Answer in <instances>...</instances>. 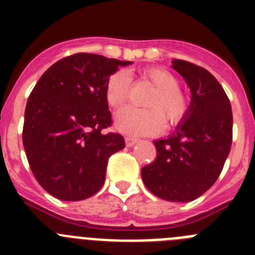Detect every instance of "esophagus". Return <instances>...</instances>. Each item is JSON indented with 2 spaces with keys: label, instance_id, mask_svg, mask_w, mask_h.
I'll use <instances>...</instances> for the list:
<instances>
[{
  "label": "esophagus",
  "instance_id": "1",
  "mask_svg": "<svg viewBox=\"0 0 255 255\" xmlns=\"http://www.w3.org/2000/svg\"><path fill=\"white\" fill-rule=\"evenodd\" d=\"M125 141H126V145H128V147H132L134 144L138 143V139L132 138V136H126Z\"/></svg>",
  "mask_w": 255,
  "mask_h": 255
}]
</instances>
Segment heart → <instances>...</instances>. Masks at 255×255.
Segmentation results:
<instances>
[{
  "label": "heart",
  "mask_w": 255,
  "mask_h": 255,
  "mask_svg": "<svg viewBox=\"0 0 255 255\" xmlns=\"http://www.w3.org/2000/svg\"><path fill=\"white\" fill-rule=\"evenodd\" d=\"M141 78L154 87L145 106L149 108L124 107L116 114L115 124L120 131L130 135H147L158 132L163 121L175 125L182 120L188 110L185 96L180 92L179 80L170 71L159 67L144 69ZM130 78L126 71L119 70L112 74L106 84V100L112 107H120L129 96Z\"/></svg>",
  "instance_id": "1"
}]
</instances>
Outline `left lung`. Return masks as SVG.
Returning <instances> with one entry per match:
<instances>
[{"label": "left lung", "mask_w": 255, "mask_h": 255, "mask_svg": "<svg viewBox=\"0 0 255 255\" xmlns=\"http://www.w3.org/2000/svg\"><path fill=\"white\" fill-rule=\"evenodd\" d=\"M172 69L190 88V105L172 134L153 141L157 157L141 168V179L155 197L185 203L220 176L233 143V111L224 88L206 69L184 60H173Z\"/></svg>", "instance_id": "8db88e82"}]
</instances>
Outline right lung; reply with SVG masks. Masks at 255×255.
<instances>
[{
  "mask_svg": "<svg viewBox=\"0 0 255 255\" xmlns=\"http://www.w3.org/2000/svg\"><path fill=\"white\" fill-rule=\"evenodd\" d=\"M131 61L76 53L40 76L28 98L22 144L29 166L52 197L76 202L105 184L108 158L125 148L111 125L106 100L108 78Z\"/></svg>",
  "mask_w": 255,
  "mask_h": 255,
  "instance_id": "1",
  "label": "right lung"
}]
</instances>
